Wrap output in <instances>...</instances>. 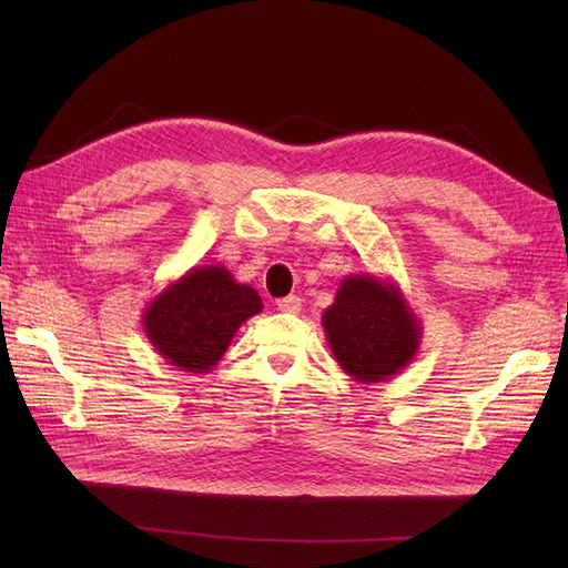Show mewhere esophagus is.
<instances>
[{
    "label": "esophagus",
    "mask_w": 568,
    "mask_h": 568,
    "mask_svg": "<svg viewBox=\"0 0 568 568\" xmlns=\"http://www.w3.org/2000/svg\"><path fill=\"white\" fill-rule=\"evenodd\" d=\"M277 307L282 313H288V315H296V313H301V298L298 296H284V298H280L277 301Z\"/></svg>",
    "instance_id": "34e87169"
}]
</instances>
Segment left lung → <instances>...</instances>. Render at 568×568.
Here are the masks:
<instances>
[{
    "mask_svg": "<svg viewBox=\"0 0 568 568\" xmlns=\"http://www.w3.org/2000/svg\"><path fill=\"white\" fill-rule=\"evenodd\" d=\"M322 326L336 363L357 384H379L405 369L424 329L400 286L369 272L341 280Z\"/></svg>",
    "mask_w": 568,
    "mask_h": 568,
    "instance_id": "left-lung-1",
    "label": "left lung"
}]
</instances>
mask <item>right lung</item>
Here are the masks:
<instances>
[{
	"label": "right lung",
	"instance_id": "add662e5",
	"mask_svg": "<svg viewBox=\"0 0 568 568\" xmlns=\"http://www.w3.org/2000/svg\"><path fill=\"white\" fill-rule=\"evenodd\" d=\"M261 311L257 291L239 284L225 265H196L149 301L142 324L151 346L170 365L209 374L239 326Z\"/></svg>",
	"mask_w": 568,
	"mask_h": 568
}]
</instances>
